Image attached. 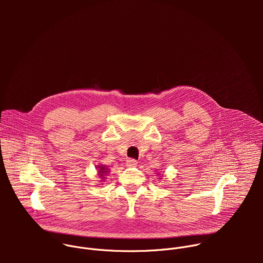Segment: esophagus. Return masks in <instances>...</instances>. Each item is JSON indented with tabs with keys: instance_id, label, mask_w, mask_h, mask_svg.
<instances>
[{
	"instance_id": "obj_1",
	"label": "esophagus",
	"mask_w": 263,
	"mask_h": 263,
	"mask_svg": "<svg viewBox=\"0 0 263 263\" xmlns=\"http://www.w3.org/2000/svg\"><path fill=\"white\" fill-rule=\"evenodd\" d=\"M136 164H137V161L135 159L130 158L127 160V166H135Z\"/></svg>"
}]
</instances>
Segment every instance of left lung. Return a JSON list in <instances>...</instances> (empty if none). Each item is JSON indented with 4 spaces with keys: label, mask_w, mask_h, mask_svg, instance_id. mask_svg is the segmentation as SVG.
Wrapping results in <instances>:
<instances>
[{
    "label": "left lung",
    "mask_w": 263,
    "mask_h": 263,
    "mask_svg": "<svg viewBox=\"0 0 263 263\" xmlns=\"http://www.w3.org/2000/svg\"><path fill=\"white\" fill-rule=\"evenodd\" d=\"M159 179H160V178H159Z\"/></svg>",
    "instance_id": "1"
}]
</instances>
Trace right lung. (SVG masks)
Instances as JSON below:
<instances>
[{"instance_id":"obj_1","label":"right lung","mask_w":263,"mask_h":263,"mask_svg":"<svg viewBox=\"0 0 263 263\" xmlns=\"http://www.w3.org/2000/svg\"><path fill=\"white\" fill-rule=\"evenodd\" d=\"M97 170H98L99 178L101 179L100 181L104 182L105 179H106L105 176L108 175V173H109V168H108L106 165H104V164H99V165H97ZM99 185H100V184H99Z\"/></svg>"}]
</instances>
